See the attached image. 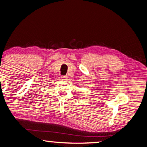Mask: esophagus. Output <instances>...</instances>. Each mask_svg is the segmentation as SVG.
<instances>
[{
	"label": "esophagus",
	"instance_id": "1",
	"mask_svg": "<svg viewBox=\"0 0 147 147\" xmlns=\"http://www.w3.org/2000/svg\"><path fill=\"white\" fill-rule=\"evenodd\" d=\"M67 76H62V77H61V78H62V79H63V80H67Z\"/></svg>",
	"mask_w": 147,
	"mask_h": 147
}]
</instances>
